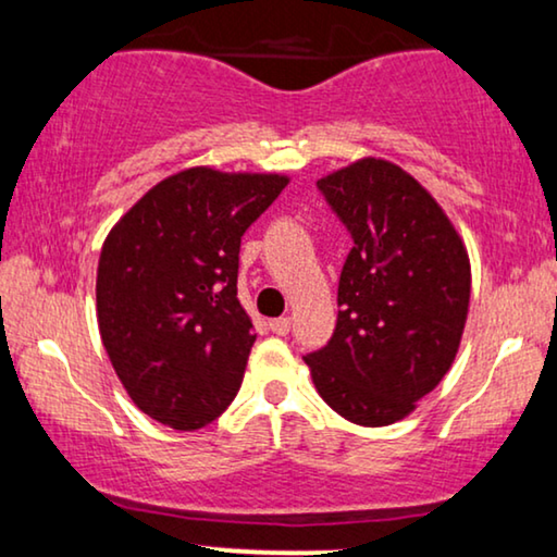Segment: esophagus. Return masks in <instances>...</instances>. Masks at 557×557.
<instances>
[{
	"mask_svg": "<svg viewBox=\"0 0 557 557\" xmlns=\"http://www.w3.org/2000/svg\"><path fill=\"white\" fill-rule=\"evenodd\" d=\"M269 326H271V332H273V334H278V337H286V334L292 332V319H288V317L271 319Z\"/></svg>",
	"mask_w": 557,
	"mask_h": 557,
	"instance_id": "34e87169",
	"label": "esophagus"
}]
</instances>
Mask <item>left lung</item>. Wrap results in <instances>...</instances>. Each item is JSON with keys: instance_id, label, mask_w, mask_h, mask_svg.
Wrapping results in <instances>:
<instances>
[{"instance_id": "obj_1", "label": "left lung", "mask_w": 557, "mask_h": 557, "mask_svg": "<svg viewBox=\"0 0 557 557\" xmlns=\"http://www.w3.org/2000/svg\"><path fill=\"white\" fill-rule=\"evenodd\" d=\"M317 187L352 250L332 339L304 362L342 418L391 425L416 410L459 352L471 296L467 248L438 202L385 159H360Z\"/></svg>"}]
</instances>
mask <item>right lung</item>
Returning <instances> with one entry per match:
<instances>
[{
  "instance_id": "1",
  "label": "right lung",
  "mask_w": 557,
  "mask_h": 557,
  "mask_svg": "<svg viewBox=\"0 0 557 557\" xmlns=\"http://www.w3.org/2000/svg\"><path fill=\"white\" fill-rule=\"evenodd\" d=\"M288 177L193 166L113 225L96 278L98 330L136 408L195 431L231 406L253 347L238 301L240 238Z\"/></svg>"
}]
</instances>
